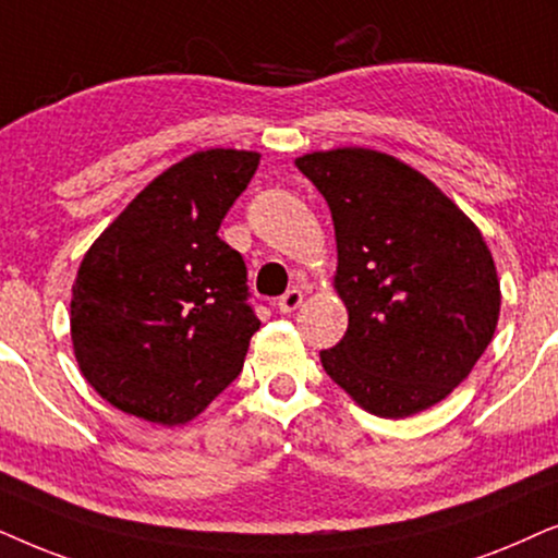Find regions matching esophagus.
I'll return each mask as SVG.
<instances>
[{
	"mask_svg": "<svg viewBox=\"0 0 558 558\" xmlns=\"http://www.w3.org/2000/svg\"><path fill=\"white\" fill-rule=\"evenodd\" d=\"M301 303H303V293L299 291V288H291V291H286L283 295H280L275 306L280 308V314H291V311L299 308Z\"/></svg>",
	"mask_w": 558,
	"mask_h": 558,
	"instance_id": "obj_1",
	"label": "esophagus"
}]
</instances>
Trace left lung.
Instances as JSON below:
<instances>
[{"instance_id": "1", "label": "left lung", "mask_w": 558, "mask_h": 558, "mask_svg": "<svg viewBox=\"0 0 558 558\" xmlns=\"http://www.w3.org/2000/svg\"><path fill=\"white\" fill-rule=\"evenodd\" d=\"M295 166L329 204L349 311L326 375L365 411L405 418L449 396L485 352L500 283L480 229L405 162L365 147Z\"/></svg>"}]
</instances>
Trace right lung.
<instances>
[{"label":"right lung","instance_id":"1","mask_svg":"<svg viewBox=\"0 0 558 558\" xmlns=\"http://www.w3.org/2000/svg\"><path fill=\"white\" fill-rule=\"evenodd\" d=\"M257 166V153H193L86 252L71 299L73 352L119 411L178 426L242 373L259 318L247 265L219 227Z\"/></svg>","mask_w":558,"mask_h":558}]
</instances>
